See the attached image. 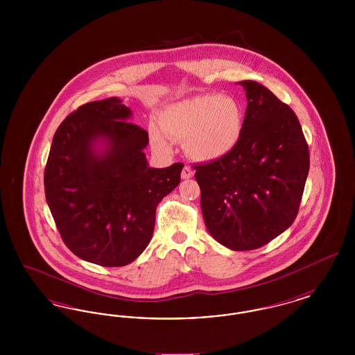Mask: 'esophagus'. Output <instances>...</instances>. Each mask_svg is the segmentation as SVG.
I'll use <instances>...</instances> for the list:
<instances>
[{"label":"esophagus","instance_id":"1","mask_svg":"<svg viewBox=\"0 0 355 355\" xmlns=\"http://www.w3.org/2000/svg\"><path fill=\"white\" fill-rule=\"evenodd\" d=\"M194 175V171L190 169L189 166H185L184 169H182V173H181V177L184 178V180H189V178H191Z\"/></svg>","mask_w":355,"mask_h":355}]
</instances>
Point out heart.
<instances>
[{"label":"heart","instance_id":"obj_1","mask_svg":"<svg viewBox=\"0 0 355 355\" xmlns=\"http://www.w3.org/2000/svg\"><path fill=\"white\" fill-rule=\"evenodd\" d=\"M150 130L153 148L171 150L173 139H185V150L198 161H216L236 146L243 128V112L233 97L207 93L175 102L158 114Z\"/></svg>","mask_w":355,"mask_h":355}]
</instances>
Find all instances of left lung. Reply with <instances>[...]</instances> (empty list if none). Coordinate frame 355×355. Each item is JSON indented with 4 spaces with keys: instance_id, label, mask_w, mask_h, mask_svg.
Instances as JSON below:
<instances>
[{
    "instance_id": "left-lung-1",
    "label": "left lung",
    "mask_w": 355,
    "mask_h": 355,
    "mask_svg": "<svg viewBox=\"0 0 355 355\" xmlns=\"http://www.w3.org/2000/svg\"><path fill=\"white\" fill-rule=\"evenodd\" d=\"M248 107L236 148L193 166L205 225L220 245L254 250L295 220L310 168L301 123L285 102L255 81H241Z\"/></svg>"
}]
</instances>
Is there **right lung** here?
Here are the masks:
<instances>
[{
	"mask_svg": "<svg viewBox=\"0 0 355 355\" xmlns=\"http://www.w3.org/2000/svg\"><path fill=\"white\" fill-rule=\"evenodd\" d=\"M130 116L117 97L80 106L53 137L44 175L64 243L107 268L129 265L146 249L157 205L178 186L184 168H150L144 153L149 135Z\"/></svg>",
	"mask_w": 355,
	"mask_h": 355,
	"instance_id": "add662e5",
	"label": "right lung"
}]
</instances>
